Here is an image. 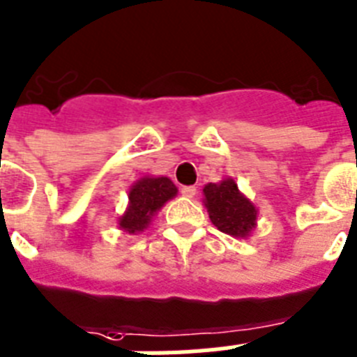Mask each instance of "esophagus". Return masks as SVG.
<instances>
[{
	"mask_svg": "<svg viewBox=\"0 0 357 357\" xmlns=\"http://www.w3.org/2000/svg\"><path fill=\"white\" fill-rule=\"evenodd\" d=\"M181 193L184 197H188V199H193V197H195V193H197V188H195V185H182Z\"/></svg>",
	"mask_w": 357,
	"mask_h": 357,
	"instance_id": "obj_1",
	"label": "esophagus"
}]
</instances>
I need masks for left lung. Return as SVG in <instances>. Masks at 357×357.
I'll list each match as a JSON object with an SVG mask.
<instances>
[{
  "label": "left lung",
  "mask_w": 357,
  "mask_h": 357,
  "mask_svg": "<svg viewBox=\"0 0 357 357\" xmlns=\"http://www.w3.org/2000/svg\"><path fill=\"white\" fill-rule=\"evenodd\" d=\"M204 206L211 222L222 234L248 237L257 226V208L238 191L234 178L204 185Z\"/></svg>",
  "instance_id": "left-lung-1"
}]
</instances>
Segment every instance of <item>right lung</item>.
<instances>
[{"label": "right lung", "mask_w": 357, "mask_h": 357, "mask_svg": "<svg viewBox=\"0 0 357 357\" xmlns=\"http://www.w3.org/2000/svg\"><path fill=\"white\" fill-rule=\"evenodd\" d=\"M176 185L167 176H144L131 185L129 204L119 219V226L128 234H140L149 226L162 206L176 195Z\"/></svg>", "instance_id": "obj_1"}]
</instances>
